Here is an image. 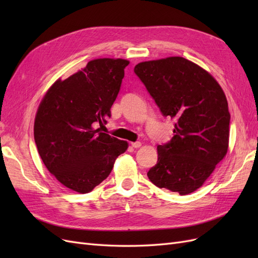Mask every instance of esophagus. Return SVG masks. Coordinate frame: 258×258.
I'll list each match as a JSON object with an SVG mask.
<instances>
[{
  "label": "esophagus",
  "instance_id": "obj_1",
  "mask_svg": "<svg viewBox=\"0 0 258 258\" xmlns=\"http://www.w3.org/2000/svg\"><path fill=\"white\" fill-rule=\"evenodd\" d=\"M131 146L132 147H135V148H138V147H140L141 146V142H131Z\"/></svg>",
  "mask_w": 258,
  "mask_h": 258
}]
</instances>
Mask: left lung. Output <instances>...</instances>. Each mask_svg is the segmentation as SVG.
<instances>
[{
    "label": "left lung",
    "mask_w": 258,
    "mask_h": 258,
    "mask_svg": "<svg viewBox=\"0 0 258 258\" xmlns=\"http://www.w3.org/2000/svg\"><path fill=\"white\" fill-rule=\"evenodd\" d=\"M135 73L161 114L175 120L172 139L157 146L158 160L147 176L159 188L190 194L227 153L230 114L225 93L207 71L182 57L141 62Z\"/></svg>",
    "instance_id": "8db88e82"
}]
</instances>
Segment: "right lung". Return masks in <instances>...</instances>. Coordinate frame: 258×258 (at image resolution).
I'll return each mask as SVG.
<instances>
[{"label":"right lung","instance_id":"right-lung-1","mask_svg":"<svg viewBox=\"0 0 258 258\" xmlns=\"http://www.w3.org/2000/svg\"><path fill=\"white\" fill-rule=\"evenodd\" d=\"M123 59H96L83 71L58 80L38 106L34 140L49 172L68 188L91 191L110 175L126 141L96 129L106 123L120 90Z\"/></svg>","mask_w":258,"mask_h":258}]
</instances>
